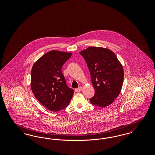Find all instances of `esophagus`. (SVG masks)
Returning <instances> with one entry per match:
<instances>
[{
    "label": "esophagus",
    "instance_id": "obj_1",
    "mask_svg": "<svg viewBox=\"0 0 155 155\" xmlns=\"http://www.w3.org/2000/svg\"><path fill=\"white\" fill-rule=\"evenodd\" d=\"M81 90H82V88L81 87H78V88L75 89V91L76 92H80V91H81Z\"/></svg>",
    "mask_w": 155,
    "mask_h": 155
}]
</instances>
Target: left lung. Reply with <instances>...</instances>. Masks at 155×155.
Returning <instances> with one entry per match:
<instances>
[{"label": "left lung", "mask_w": 155, "mask_h": 155, "mask_svg": "<svg viewBox=\"0 0 155 155\" xmlns=\"http://www.w3.org/2000/svg\"><path fill=\"white\" fill-rule=\"evenodd\" d=\"M85 59L95 89L90 102L105 107L114 102L120 93L124 80V71L116 54L108 49L89 47L80 52Z\"/></svg>", "instance_id": "1"}]
</instances>
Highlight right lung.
<instances>
[{
    "label": "right lung",
    "mask_w": 155,
    "mask_h": 155,
    "mask_svg": "<svg viewBox=\"0 0 155 155\" xmlns=\"http://www.w3.org/2000/svg\"><path fill=\"white\" fill-rule=\"evenodd\" d=\"M71 53L51 51L34 63L31 70V87L38 101L54 111L66 108L73 96L61 72V67Z\"/></svg>",
    "instance_id": "obj_1"
}]
</instances>
